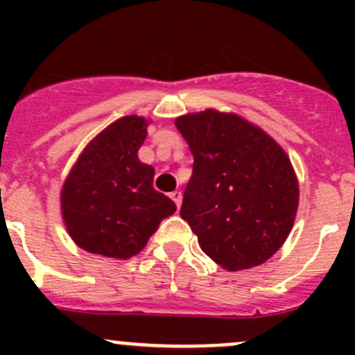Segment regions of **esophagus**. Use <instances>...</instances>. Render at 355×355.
<instances>
[{
  "instance_id": "esophagus-1",
  "label": "esophagus",
  "mask_w": 355,
  "mask_h": 355,
  "mask_svg": "<svg viewBox=\"0 0 355 355\" xmlns=\"http://www.w3.org/2000/svg\"><path fill=\"white\" fill-rule=\"evenodd\" d=\"M170 198L175 200V204H177V207H180V204H182V192L180 191H173L170 194Z\"/></svg>"
}]
</instances>
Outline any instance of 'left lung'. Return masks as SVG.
I'll use <instances>...</instances> for the list:
<instances>
[{
    "label": "left lung",
    "instance_id": "left-lung-1",
    "mask_svg": "<svg viewBox=\"0 0 355 355\" xmlns=\"http://www.w3.org/2000/svg\"><path fill=\"white\" fill-rule=\"evenodd\" d=\"M175 125L194 156L180 216L200 249L228 271L263 264L287 241L299 206L288 156L234 113L206 110Z\"/></svg>",
    "mask_w": 355,
    "mask_h": 355
}]
</instances>
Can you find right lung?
Returning a JSON list of instances; mask_svg holds the SVG:
<instances>
[{"label": "right lung", "mask_w": 355, "mask_h": 355, "mask_svg": "<svg viewBox=\"0 0 355 355\" xmlns=\"http://www.w3.org/2000/svg\"><path fill=\"white\" fill-rule=\"evenodd\" d=\"M148 123L135 114L113 121L89 142L67 177L63 221L80 249L128 259L177 211L173 200L153 187L155 168L137 157Z\"/></svg>", "instance_id": "right-lung-1"}]
</instances>
